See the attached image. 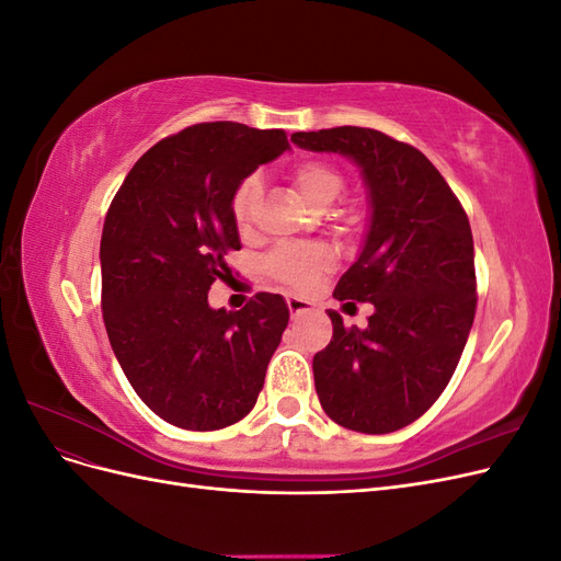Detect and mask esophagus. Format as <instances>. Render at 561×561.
I'll list each match as a JSON object with an SVG mask.
<instances>
[{
    "instance_id": "esophagus-1",
    "label": "esophagus",
    "mask_w": 561,
    "mask_h": 561,
    "mask_svg": "<svg viewBox=\"0 0 561 561\" xmlns=\"http://www.w3.org/2000/svg\"><path fill=\"white\" fill-rule=\"evenodd\" d=\"M287 309H290V316L293 318H299L304 313L311 311V304L307 299H299V297H287Z\"/></svg>"
}]
</instances>
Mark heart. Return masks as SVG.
Returning a JSON list of instances; mask_svg holds the SVG:
<instances>
[{
    "label": "heart",
    "instance_id": "1",
    "mask_svg": "<svg viewBox=\"0 0 561 561\" xmlns=\"http://www.w3.org/2000/svg\"><path fill=\"white\" fill-rule=\"evenodd\" d=\"M287 180H290L293 190L316 210H325L330 203L344 192V184H346L342 171H339L334 163L322 161V159H304L295 163ZM260 201H262V182L257 175H248L236 184L229 201V210H231L236 229L241 233L252 227L254 215H257V208H260ZM334 217L344 225H353L355 219H358V215L348 208H339ZM332 266H334V252L325 243H287L271 250L264 257L266 274L299 293L313 287L316 280Z\"/></svg>",
    "mask_w": 561,
    "mask_h": 561
}]
</instances>
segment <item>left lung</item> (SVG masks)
<instances>
[{
    "label": "left lung",
    "mask_w": 561,
    "mask_h": 561,
    "mask_svg": "<svg viewBox=\"0 0 561 561\" xmlns=\"http://www.w3.org/2000/svg\"><path fill=\"white\" fill-rule=\"evenodd\" d=\"M293 142L358 163L371 206L360 257L334 297L375 313L365 330L328 313L332 342L313 355L318 400L348 431H400L443 396L468 342L478 307L468 215L416 147L381 130L339 126Z\"/></svg>",
    "instance_id": "left-lung-1"
}]
</instances>
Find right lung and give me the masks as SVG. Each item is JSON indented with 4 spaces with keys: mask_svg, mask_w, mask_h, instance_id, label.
<instances>
[{
    "mask_svg": "<svg viewBox=\"0 0 561 561\" xmlns=\"http://www.w3.org/2000/svg\"><path fill=\"white\" fill-rule=\"evenodd\" d=\"M287 145L280 128L196 124L138 159L118 186L100 241L103 320L135 393L163 421L217 431L257 402L290 311L257 293L241 311L210 309L241 250L229 201L243 178Z\"/></svg>",
    "mask_w": 561,
    "mask_h": 561,
    "instance_id": "add662e5",
    "label": "right lung"
}]
</instances>
